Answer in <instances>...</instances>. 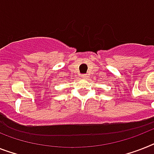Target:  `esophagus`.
Here are the masks:
<instances>
[{
    "label": "esophagus",
    "mask_w": 154,
    "mask_h": 154,
    "mask_svg": "<svg viewBox=\"0 0 154 154\" xmlns=\"http://www.w3.org/2000/svg\"><path fill=\"white\" fill-rule=\"evenodd\" d=\"M87 75H86V74H83V75H81V77H82V79H87Z\"/></svg>",
    "instance_id": "1"
}]
</instances>
